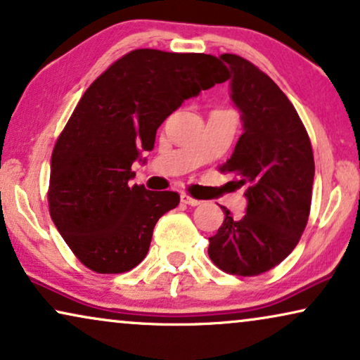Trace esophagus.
<instances>
[{
    "label": "esophagus",
    "instance_id": "34e87169",
    "mask_svg": "<svg viewBox=\"0 0 360 360\" xmlns=\"http://www.w3.org/2000/svg\"><path fill=\"white\" fill-rule=\"evenodd\" d=\"M180 200H181V203H185V205H188V207H198L200 203V200H197V198H191L190 195H186V193H181L180 195Z\"/></svg>",
    "mask_w": 360,
    "mask_h": 360
}]
</instances>
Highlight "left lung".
Returning a JSON list of instances; mask_svg holds the SVG:
<instances>
[{
  "instance_id": "left-lung-1",
  "label": "left lung",
  "mask_w": 360,
  "mask_h": 360,
  "mask_svg": "<svg viewBox=\"0 0 360 360\" xmlns=\"http://www.w3.org/2000/svg\"><path fill=\"white\" fill-rule=\"evenodd\" d=\"M231 69L230 97L243 134L221 172L245 186L246 214L225 213L208 256L236 276H256L281 263L304 231L311 210L314 157L300 115L274 81L250 60L221 54Z\"/></svg>"
}]
</instances>
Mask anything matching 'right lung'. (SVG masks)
Returning <instances> with one entry per match:
<instances>
[{"instance_id":"add662e5","label":"right lung","mask_w":360,"mask_h":360,"mask_svg":"<svg viewBox=\"0 0 360 360\" xmlns=\"http://www.w3.org/2000/svg\"><path fill=\"white\" fill-rule=\"evenodd\" d=\"M228 79L210 54L135 49L89 86L51 157L49 213L84 266L115 274L146 258L155 223L180 202L175 191L132 185L157 129L186 99Z\"/></svg>"}]
</instances>
